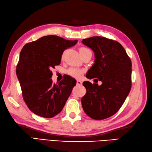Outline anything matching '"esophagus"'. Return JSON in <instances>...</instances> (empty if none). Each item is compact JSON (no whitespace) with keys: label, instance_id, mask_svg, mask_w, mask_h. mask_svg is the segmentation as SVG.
I'll return each mask as SVG.
<instances>
[{"label":"esophagus","instance_id":"34e87169","mask_svg":"<svg viewBox=\"0 0 152 152\" xmlns=\"http://www.w3.org/2000/svg\"><path fill=\"white\" fill-rule=\"evenodd\" d=\"M76 83H77V85L81 86V85L82 84V82L80 81V80H77V81H76Z\"/></svg>","mask_w":152,"mask_h":152}]
</instances>
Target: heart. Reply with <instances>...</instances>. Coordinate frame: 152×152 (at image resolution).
Segmentation results:
<instances>
[{"label":"heart","mask_w":152,"mask_h":152,"mask_svg":"<svg viewBox=\"0 0 152 152\" xmlns=\"http://www.w3.org/2000/svg\"><path fill=\"white\" fill-rule=\"evenodd\" d=\"M79 51L80 54H81V56H82L83 54H85L87 52H89V51H91V50H90L88 48L81 47L79 48ZM83 72V70L78 69V68H75V67H71L66 70V73L69 74V76L76 78H80L81 76L82 75Z\"/></svg>","instance_id":"b5f03b06"}]
</instances>
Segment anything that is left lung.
Instances as JSON below:
<instances>
[{
	"instance_id": "1",
	"label": "left lung",
	"mask_w": 152,
	"mask_h": 152,
	"mask_svg": "<svg viewBox=\"0 0 152 152\" xmlns=\"http://www.w3.org/2000/svg\"><path fill=\"white\" fill-rule=\"evenodd\" d=\"M82 43L91 48L95 57L86 77L102 82L101 86L83 82L87 92L82 99V107L91 118L104 119L120 109L131 91V61L124 47L115 40L93 37L83 39Z\"/></svg>"
}]
</instances>
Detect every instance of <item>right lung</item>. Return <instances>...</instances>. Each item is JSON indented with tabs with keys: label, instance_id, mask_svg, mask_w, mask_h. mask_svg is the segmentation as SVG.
I'll use <instances>...</instances> for the list:
<instances>
[{
	"label": "right lung",
	"instance_id": "obj_1",
	"mask_svg": "<svg viewBox=\"0 0 152 152\" xmlns=\"http://www.w3.org/2000/svg\"><path fill=\"white\" fill-rule=\"evenodd\" d=\"M77 42L49 35L28 42L22 48L16 74L23 98L34 114L50 118L62 110L76 81L66 75L54 83L51 70L60 64L63 51Z\"/></svg>",
	"mask_w": 152,
	"mask_h": 152
}]
</instances>
